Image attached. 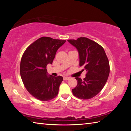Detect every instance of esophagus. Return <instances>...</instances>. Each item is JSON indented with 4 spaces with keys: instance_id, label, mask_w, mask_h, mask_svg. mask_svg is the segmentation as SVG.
I'll use <instances>...</instances> for the list:
<instances>
[{
    "instance_id": "esophagus-1",
    "label": "esophagus",
    "mask_w": 131,
    "mask_h": 131,
    "mask_svg": "<svg viewBox=\"0 0 131 131\" xmlns=\"http://www.w3.org/2000/svg\"><path fill=\"white\" fill-rule=\"evenodd\" d=\"M70 79V77H63V80H69Z\"/></svg>"
}]
</instances>
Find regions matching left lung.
Here are the masks:
<instances>
[{
    "label": "left lung",
    "instance_id": "left-lung-1",
    "mask_svg": "<svg viewBox=\"0 0 131 131\" xmlns=\"http://www.w3.org/2000/svg\"><path fill=\"white\" fill-rule=\"evenodd\" d=\"M77 48L80 58V66L87 73L83 80L76 77L77 85L72 92L80 99H89L98 94L103 89L110 73L109 62L103 48L87 37L68 40Z\"/></svg>",
    "mask_w": 131,
    "mask_h": 131
}]
</instances>
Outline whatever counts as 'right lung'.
Wrapping results in <instances>:
<instances>
[{
    "mask_svg": "<svg viewBox=\"0 0 131 131\" xmlns=\"http://www.w3.org/2000/svg\"><path fill=\"white\" fill-rule=\"evenodd\" d=\"M65 40L42 37L26 48L22 57L20 74L26 89L35 98L51 100L58 94L63 77L48 76L46 67L52 64L58 49Z\"/></svg>",
    "mask_w": 131,
    "mask_h": 131,
    "instance_id": "add662e5",
    "label": "right lung"
}]
</instances>
